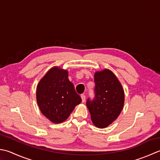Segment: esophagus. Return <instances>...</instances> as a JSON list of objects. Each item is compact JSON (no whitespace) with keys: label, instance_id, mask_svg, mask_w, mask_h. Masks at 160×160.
Instances as JSON below:
<instances>
[{"label":"esophagus","instance_id":"34e87169","mask_svg":"<svg viewBox=\"0 0 160 160\" xmlns=\"http://www.w3.org/2000/svg\"><path fill=\"white\" fill-rule=\"evenodd\" d=\"M81 98H82V102H84V101H85V98H86L85 95L82 94V95H81Z\"/></svg>","mask_w":160,"mask_h":160}]
</instances>
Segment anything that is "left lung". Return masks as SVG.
<instances>
[{
    "label": "left lung",
    "instance_id": "obj_1",
    "mask_svg": "<svg viewBox=\"0 0 160 160\" xmlns=\"http://www.w3.org/2000/svg\"><path fill=\"white\" fill-rule=\"evenodd\" d=\"M95 98L87 100V106L92 123L105 128L117 119L123 109L125 93L121 82L109 69L96 71L94 74Z\"/></svg>",
    "mask_w": 160,
    "mask_h": 160
}]
</instances>
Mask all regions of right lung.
I'll return each mask as SVG.
<instances>
[{
	"instance_id": "right-lung-1",
	"label": "right lung",
	"mask_w": 160,
	"mask_h": 160,
	"mask_svg": "<svg viewBox=\"0 0 160 160\" xmlns=\"http://www.w3.org/2000/svg\"><path fill=\"white\" fill-rule=\"evenodd\" d=\"M68 72L59 67L48 70L37 86V102L41 112L54 123L67 119L76 105L82 102Z\"/></svg>"
}]
</instances>
